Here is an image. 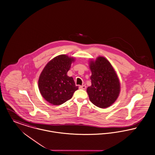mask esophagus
<instances>
[{
    "label": "esophagus",
    "instance_id": "obj_1",
    "mask_svg": "<svg viewBox=\"0 0 155 155\" xmlns=\"http://www.w3.org/2000/svg\"><path fill=\"white\" fill-rule=\"evenodd\" d=\"M79 88H80V89L85 90V89L86 88V86H85V85H80V86L79 87Z\"/></svg>",
    "mask_w": 155,
    "mask_h": 155
}]
</instances>
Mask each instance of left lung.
Returning a JSON list of instances; mask_svg holds the SVG:
<instances>
[{
    "instance_id": "8db88e82",
    "label": "left lung",
    "mask_w": 155,
    "mask_h": 155,
    "mask_svg": "<svg viewBox=\"0 0 155 155\" xmlns=\"http://www.w3.org/2000/svg\"><path fill=\"white\" fill-rule=\"evenodd\" d=\"M91 85L87 89L91 102L100 108H107L117 100L120 84L111 64L103 57L90 61Z\"/></svg>"
}]
</instances>
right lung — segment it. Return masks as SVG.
<instances>
[{"instance_id":"add662e5","label":"right lung","mask_w":155,"mask_h":155,"mask_svg":"<svg viewBox=\"0 0 155 155\" xmlns=\"http://www.w3.org/2000/svg\"><path fill=\"white\" fill-rule=\"evenodd\" d=\"M75 59L60 55L51 60L41 72L38 87L42 97L53 105H61L70 100L78 89L71 77L67 75Z\"/></svg>"}]
</instances>
